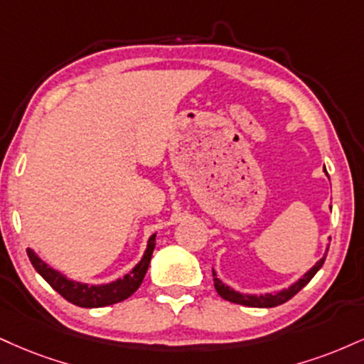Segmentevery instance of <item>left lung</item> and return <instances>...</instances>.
Segmentation results:
<instances>
[{
	"label": "left lung",
	"instance_id": "8db88e82",
	"mask_svg": "<svg viewBox=\"0 0 364 364\" xmlns=\"http://www.w3.org/2000/svg\"><path fill=\"white\" fill-rule=\"evenodd\" d=\"M323 171H326V166H323ZM326 174H327V171H326ZM327 178H329V174H327ZM327 251H329V242H327L326 254H323L321 259L315 262V264L307 271V273L304 274V277L296 279L295 283H291L288 288H283V290H279V291L259 293V295H256V293H240L237 290H234V288H230L229 284H225L220 278H217L215 269H212V273H213V284H215V290H217L218 295H220L222 299L232 301V304L246 305V307H256V309L277 307V305H282V304H284V301L290 300L291 296H295L296 293H299L301 288H304L305 284H307L310 279L315 277V273H317V271L322 268L323 261H326Z\"/></svg>",
	"mask_w": 364,
	"mask_h": 364
}]
</instances>
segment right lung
Segmentation results:
<instances>
[{"mask_svg": "<svg viewBox=\"0 0 364 364\" xmlns=\"http://www.w3.org/2000/svg\"><path fill=\"white\" fill-rule=\"evenodd\" d=\"M156 247V234H152L147 240V247L144 251L142 257L137 264L134 266L124 278H117L115 282L110 283H102V284H90L76 282L65 277L64 273L52 268L50 264H47L46 261L38 256L33 249H27V254L30 257V262L41 277L50 284L54 290L59 293L60 296H64L65 300L71 301V304L77 305L82 309H98V307H107V305L118 304V301H124L129 299L130 295H134L137 291V288L142 283L144 277H146L149 262H151L152 252Z\"/></svg>", "mask_w": 364, "mask_h": 364, "instance_id": "obj_1", "label": "right lung"}]
</instances>
